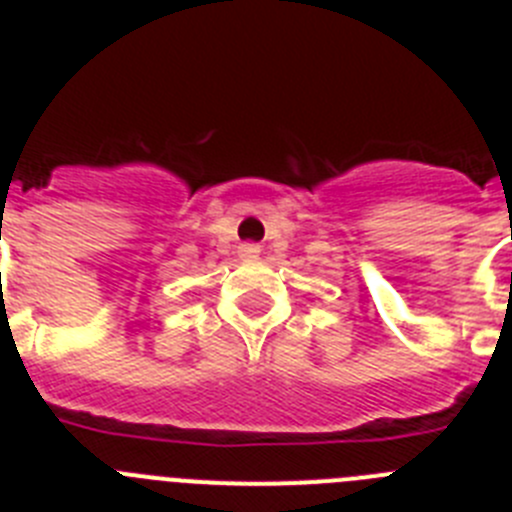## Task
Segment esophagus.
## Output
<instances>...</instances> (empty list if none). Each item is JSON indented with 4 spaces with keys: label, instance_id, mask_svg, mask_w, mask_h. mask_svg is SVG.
Masks as SVG:
<instances>
[{
    "label": "esophagus",
    "instance_id": "1",
    "mask_svg": "<svg viewBox=\"0 0 512 512\" xmlns=\"http://www.w3.org/2000/svg\"><path fill=\"white\" fill-rule=\"evenodd\" d=\"M259 253H261L259 243H243V246L238 248V256H241V259H256Z\"/></svg>",
    "mask_w": 512,
    "mask_h": 512
}]
</instances>
